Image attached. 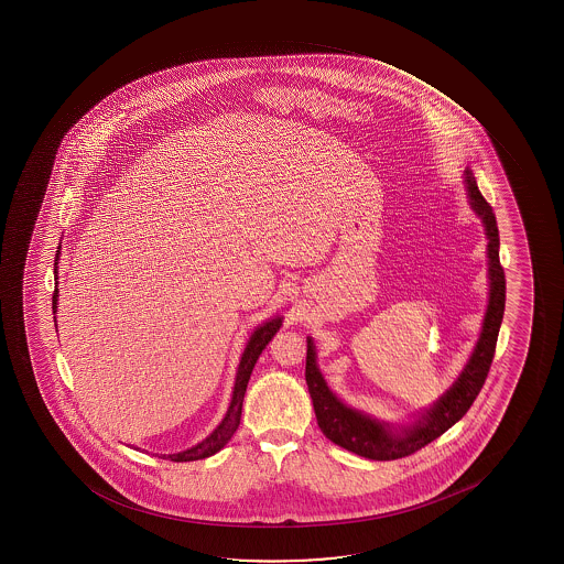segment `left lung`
<instances>
[{
    "label": "left lung",
    "instance_id": "8db88e82",
    "mask_svg": "<svg viewBox=\"0 0 564 564\" xmlns=\"http://www.w3.org/2000/svg\"><path fill=\"white\" fill-rule=\"evenodd\" d=\"M465 184L470 208L486 227L489 303L473 356L466 361L465 369L460 370L452 388L438 401L423 412H417L415 420L406 425H393L388 421L376 420L361 410L351 409L330 391L324 375L317 369L314 340L306 338L305 376L317 425L330 442L365 459L393 460L415 454L455 425L473 406L479 389L486 383L505 316L506 279L505 269L500 267L497 218L484 195L479 194L470 169H465Z\"/></svg>",
    "mask_w": 564,
    "mask_h": 564
}]
</instances>
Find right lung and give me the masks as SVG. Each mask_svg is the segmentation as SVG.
<instances>
[{
	"label": "right lung",
	"instance_id": "obj_1",
	"mask_svg": "<svg viewBox=\"0 0 564 564\" xmlns=\"http://www.w3.org/2000/svg\"><path fill=\"white\" fill-rule=\"evenodd\" d=\"M58 259L59 250L56 253V263H54V295H52V312H58ZM56 322V316H54ZM282 325V317L274 316L267 319L265 324L259 325L253 330L250 338H248L247 348L240 356L239 367H237V376H235L234 395L231 402L227 406L224 420L218 423V427L214 429L213 433L208 434L205 441L195 444L189 449L178 452V454L160 455L163 459L175 460V463H186V460L205 459L210 455L218 454L221 447L226 446L227 442L231 441L235 431L239 429L240 414H242V401H245V393H247L248 380L252 375L253 365L258 361L261 351L265 348L267 344L271 343V338L276 335V330ZM139 449V447H137Z\"/></svg>",
	"mask_w": 564,
	"mask_h": 564
}]
</instances>
